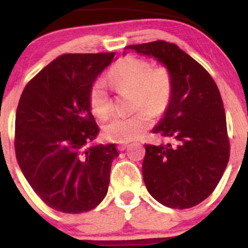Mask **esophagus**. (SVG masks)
<instances>
[{
	"label": "esophagus",
	"mask_w": 248,
	"mask_h": 248,
	"mask_svg": "<svg viewBox=\"0 0 248 248\" xmlns=\"http://www.w3.org/2000/svg\"><path fill=\"white\" fill-rule=\"evenodd\" d=\"M128 147L127 143H124V144H118V150L119 152H124V149Z\"/></svg>",
	"instance_id": "34e87169"
}]
</instances>
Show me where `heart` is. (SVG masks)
Instances as JSON below:
<instances>
[{
  "instance_id": "b5f03b06",
  "label": "heart",
  "mask_w": 248,
  "mask_h": 248,
  "mask_svg": "<svg viewBox=\"0 0 248 248\" xmlns=\"http://www.w3.org/2000/svg\"><path fill=\"white\" fill-rule=\"evenodd\" d=\"M108 78L118 91H134V106L140 108L127 118H115L104 127L105 136L114 142H129L140 138L153 126V113L166 112L172 95V81L164 67L153 69L146 59L126 57L119 61L108 73ZM90 107L100 119L112 113V104L105 82H93L88 95ZM152 110L150 111V109Z\"/></svg>"
}]
</instances>
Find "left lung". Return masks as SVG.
Returning <instances> with one entry per match:
<instances>
[{
    "label": "left lung",
    "mask_w": 248,
    "mask_h": 248,
    "mask_svg": "<svg viewBox=\"0 0 248 248\" xmlns=\"http://www.w3.org/2000/svg\"><path fill=\"white\" fill-rule=\"evenodd\" d=\"M166 66L172 95L153 133L171 139L146 144L142 175L148 192L164 206L189 209L216 189L230 157L226 115L212 77L177 45L164 41L128 45Z\"/></svg>",
    "instance_id": "1"
}]
</instances>
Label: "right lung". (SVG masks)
I'll use <instances>...</instances> for the list:
<instances>
[{
	"instance_id": "right-lung-1",
	"label": "right lung",
	"mask_w": 248,
	"mask_h": 248,
	"mask_svg": "<svg viewBox=\"0 0 248 248\" xmlns=\"http://www.w3.org/2000/svg\"><path fill=\"white\" fill-rule=\"evenodd\" d=\"M115 53H69L28 82L15 120L18 166L37 195L56 211L81 213L106 197L115 143L92 144L99 127L90 90Z\"/></svg>"
}]
</instances>
